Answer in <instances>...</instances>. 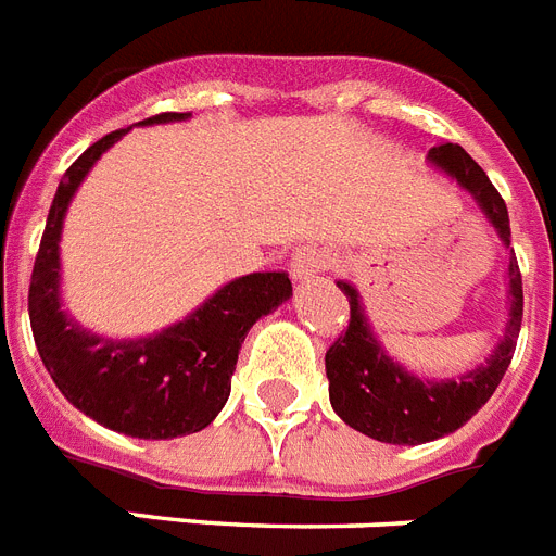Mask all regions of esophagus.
Here are the masks:
<instances>
[{"label":"esophagus","mask_w":556,"mask_h":556,"mask_svg":"<svg viewBox=\"0 0 556 556\" xmlns=\"http://www.w3.org/2000/svg\"><path fill=\"white\" fill-rule=\"evenodd\" d=\"M330 265V254L328 251L316 249V245H305V249H300L296 254H293L291 260V277L293 279H311L316 277V274H321V270L328 268Z\"/></svg>","instance_id":"34e87169"}]
</instances>
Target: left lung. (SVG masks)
Masks as SVG:
<instances>
[{
	"label": "left lung",
	"instance_id": "1",
	"mask_svg": "<svg viewBox=\"0 0 556 556\" xmlns=\"http://www.w3.org/2000/svg\"><path fill=\"white\" fill-rule=\"evenodd\" d=\"M427 161L450 175L478 203L494 235L501 237L503 249H508V319L486 362L450 379H427L409 372L399 358L387 353L367 319L356 286L339 279L336 286L342 288L350 302V325L325 356L330 407L348 427L381 444H427L464 427L501 384L503 372L515 356L517 333L523 321V282L511 249V228L503 198L486 172L458 143H438L429 149Z\"/></svg>",
	"mask_w": 556,
	"mask_h": 556
}]
</instances>
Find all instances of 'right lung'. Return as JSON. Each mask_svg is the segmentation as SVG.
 Here are the masks:
<instances>
[{"label": "right lung", "instance_id": "obj_1", "mask_svg": "<svg viewBox=\"0 0 556 556\" xmlns=\"http://www.w3.org/2000/svg\"><path fill=\"white\" fill-rule=\"evenodd\" d=\"M189 118L191 112H163L135 127ZM129 129L104 135L64 172L33 265L27 311L41 362L73 407L124 435L166 441L200 432L217 418L231 393L242 339L293 291L288 274L279 270L245 274L217 288L180 321L138 339L92 333L73 319L62 302L64 217L84 177Z\"/></svg>", "mask_w": 556, "mask_h": 556}]
</instances>
